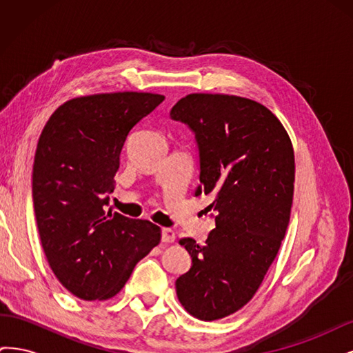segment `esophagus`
Instances as JSON below:
<instances>
[{"mask_svg": "<svg viewBox=\"0 0 353 353\" xmlns=\"http://www.w3.org/2000/svg\"><path fill=\"white\" fill-rule=\"evenodd\" d=\"M175 240V232L170 228L162 230V241L163 243H172Z\"/></svg>", "mask_w": 353, "mask_h": 353, "instance_id": "34e87169", "label": "esophagus"}]
</instances>
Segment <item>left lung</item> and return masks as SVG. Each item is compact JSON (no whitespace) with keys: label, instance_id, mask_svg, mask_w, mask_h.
Wrapping results in <instances>:
<instances>
[{"label":"left lung","instance_id":"left-lung-1","mask_svg":"<svg viewBox=\"0 0 353 353\" xmlns=\"http://www.w3.org/2000/svg\"><path fill=\"white\" fill-rule=\"evenodd\" d=\"M170 119L194 132L201 193L215 197V228L205 241L184 237L191 268L175 281L187 312L215 321L237 312L258 292L285 236L294 188V153L274 113L249 99L190 94Z\"/></svg>","mask_w":353,"mask_h":353}]
</instances>
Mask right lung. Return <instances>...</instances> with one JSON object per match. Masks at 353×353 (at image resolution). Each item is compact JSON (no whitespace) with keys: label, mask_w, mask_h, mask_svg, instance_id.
I'll return each instance as SVG.
<instances>
[{"label":"right lung","mask_w":353,"mask_h":353,"mask_svg":"<svg viewBox=\"0 0 353 353\" xmlns=\"http://www.w3.org/2000/svg\"><path fill=\"white\" fill-rule=\"evenodd\" d=\"M163 100L132 91L78 97L61 104L41 132L32 172L41 244L57 280L83 301L119 293L160 241L150 221L105 206L128 134Z\"/></svg>","instance_id":"1"}]
</instances>
